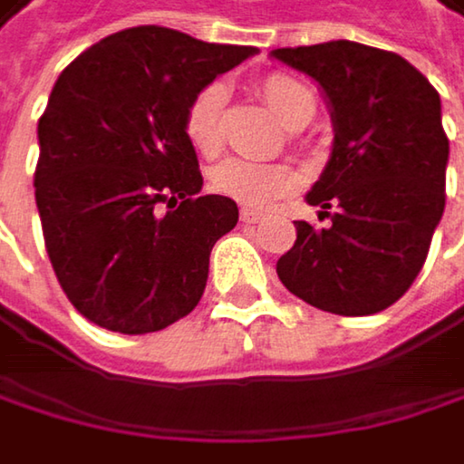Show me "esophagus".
I'll return each mask as SVG.
<instances>
[{"label": "esophagus", "mask_w": 464, "mask_h": 464, "mask_svg": "<svg viewBox=\"0 0 464 464\" xmlns=\"http://www.w3.org/2000/svg\"><path fill=\"white\" fill-rule=\"evenodd\" d=\"M258 219H264V211L253 206H242V222H258Z\"/></svg>", "instance_id": "1"}]
</instances>
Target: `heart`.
<instances>
[{"label":"heart","instance_id":"heart-1","mask_svg":"<svg viewBox=\"0 0 464 464\" xmlns=\"http://www.w3.org/2000/svg\"><path fill=\"white\" fill-rule=\"evenodd\" d=\"M258 90H261V98L266 102L269 112L283 126L294 118L296 107H300L305 98H311V92L300 82L285 73L266 76ZM222 107H225L222 84L203 87L192 98V104L187 107L184 131H187V140L192 142V148L203 156H214L222 145ZM211 184L225 198H234L253 208H269L277 200L296 192V187H300V173L285 161L261 164V161L234 156V159H225L217 164L211 173Z\"/></svg>","mask_w":464,"mask_h":464}]
</instances>
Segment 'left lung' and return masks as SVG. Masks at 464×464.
<instances>
[{"label":"left lung","mask_w":464,"mask_h":464,"mask_svg":"<svg viewBox=\"0 0 464 464\" xmlns=\"http://www.w3.org/2000/svg\"><path fill=\"white\" fill-rule=\"evenodd\" d=\"M272 57L319 84L335 131L327 168L305 195L330 225L294 222L296 242L277 277L319 311L380 314L418 277L446 208L440 95L404 57L354 41Z\"/></svg>","instance_id":"8db88e82"}]
</instances>
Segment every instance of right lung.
<instances>
[{
  "label": "right lung",
  "mask_w": 464,
  "mask_h": 464,
  "mask_svg": "<svg viewBox=\"0 0 464 464\" xmlns=\"http://www.w3.org/2000/svg\"><path fill=\"white\" fill-rule=\"evenodd\" d=\"M253 54L148 24L98 41L60 73L38 121L35 203L54 275L92 324L156 333L200 303L211 247L239 208L200 195L184 115Z\"/></svg>",
  "instance_id": "obj_1"
}]
</instances>
